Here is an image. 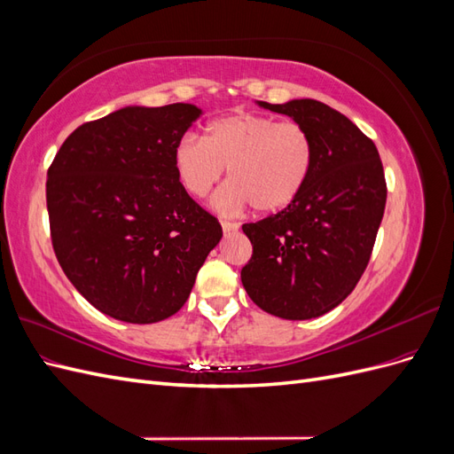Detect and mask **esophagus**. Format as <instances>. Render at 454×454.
<instances>
[{
	"label": "esophagus",
	"instance_id": "esophagus-1",
	"mask_svg": "<svg viewBox=\"0 0 454 454\" xmlns=\"http://www.w3.org/2000/svg\"><path fill=\"white\" fill-rule=\"evenodd\" d=\"M222 229L225 235H229V232H235L239 231V223H232V222H222Z\"/></svg>",
	"mask_w": 454,
	"mask_h": 454
}]
</instances>
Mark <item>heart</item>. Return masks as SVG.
I'll return each instance as SVG.
<instances>
[{
    "label": "heart",
    "mask_w": 454,
    "mask_h": 454,
    "mask_svg": "<svg viewBox=\"0 0 454 454\" xmlns=\"http://www.w3.org/2000/svg\"><path fill=\"white\" fill-rule=\"evenodd\" d=\"M314 142L297 122H278L257 114L214 119L206 136L187 134L174 149L177 180L191 197L210 193L227 168L229 180L214 197L222 212H239L252 204L272 214L290 206L314 168Z\"/></svg>",
    "instance_id": "b5f03b06"
}]
</instances>
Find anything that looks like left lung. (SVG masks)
<instances>
[{
    "mask_svg": "<svg viewBox=\"0 0 454 454\" xmlns=\"http://www.w3.org/2000/svg\"><path fill=\"white\" fill-rule=\"evenodd\" d=\"M292 117L314 142V168L290 206L242 231L254 246L240 272L265 312L310 320L340 305L362 278L382 222L387 182L375 144L318 100L257 102Z\"/></svg>",
    "mask_w": 454,
    "mask_h": 454,
    "instance_id": "8db88e82",
    "label": "left lung"
}]
</instances>
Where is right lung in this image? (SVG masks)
Masks as SVG:
<instances>
[{
    "label": "right lung",
    "instance_id": "right-lung-1",
    "mask_svg": "<svg viewBox=\"0 0 454 454\" xmlns=\"http://www.w3.org/2000/svg\"><path fill=\"white\" fill-rule=\"evenodd\" d=\"M200 115L193 104L121 107L75 129L47 172L59 263L115 320L155 324L176 314L223 237L174 167L177 142Z\"/></svg>",
    "mask_w": 454,
    "mask_h": 454
}]
</instances>
